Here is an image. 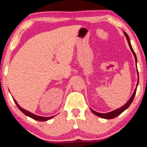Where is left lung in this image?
<instances>
[{
  "mask_svg": "<svg viewBox=\"0 0 147 147\" xmlns=\"http://www.w3.org/2000/svg\"><path fill=\"white\" fill-rule=\"evenodd\" d=\"M125 35L126 36L127 39L128 43H129L130 48H131V51H132V52H133L134 55L135 60H136V62L137 63V58H136V53L134 52V51L133 48H132L131 45V43H130V41H129V37H128L127 34L125 33ZM138 80H138L137 86H138ZM136 89H137V86H136V89H135V90H134V92L133 95H132V96L131 97V98L129 99V100L127 102V104H125L123 106H122V107H121V108H119V109H117V110H113V111L108 112V113H104V114H103V113H99V112H97L94 111V110H92L91 108H90V110H91V111L93 112V113L95 114V115H96L97 116H98V117H101V118H103V119H114V118L117 117V116H119V115H121V114L123 112L125 111V110L127 109V108L128 107H129V106H130V104H131L132 101H133V100H134V97H135L136 93Z\"/></svg>",
  "mask_w": 147,
  "mask_h": 147,
  "instance_id": "8db88e82",
  "label": "left lung"
}]
</instances>
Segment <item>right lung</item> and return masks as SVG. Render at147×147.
<instances>
[{
	"label": "right lung",
	"mask_w": 147,
	"mask_h": 147,
	"mask_svg": "<svg viewBox=\"0 0 147 147\" xmlns=\"http://www.w3.org/2000/svg\"><path fill=\"white\" fill-rule=\"evenodd\" d=\"M13 100H14V101H15L16 106H18V108H19V109L25 115L28 116V117H29L30 118H32V119H35V120L39 121H46L49 120V119H52V117H54V116H52V117H40V116H37L36 115H34V114L31 113V112H30L27 111V110H26L23 109L22 108H21V107L19 105H18V104L17 102H16V101L15 100V99H13Z\"/></svg>",
	"instance_id": "right-lung-1"
}]
</instances>
